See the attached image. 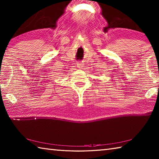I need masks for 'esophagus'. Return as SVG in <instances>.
I'll return each mask as SVG.
<instances>
[{"mask_svg": "<svg viewBox=\"0 0 159 159\" xmlns=\"http://www.w3.org/2000/svg\"><path fill=\"white\" fill-rule=\"evenodd\" d=\"M77 66L79 68H81L83 67V64H82V63H80V62H77Z\"/></svg>", "mask_w": 159, "mask_h": 159, "instance_id": "obj_1", "label": "esophagus"}]
</instances>
